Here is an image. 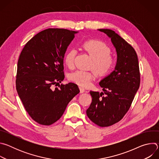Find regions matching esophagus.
<instances>
[{"label": "esophagus", "instance_id": "esophagus-1", "mask_svg": "<svg viewBox=\"0 0 159 159\" xmlns=\"http://www.w3.org/2000/svg\"><path fill=\"white\" fill-rule=\"evenodd\" d=\"M79 89H80V93H83L85 92V89H84L83 87H80Z\"/></svg>", "mask_w": 159, "mask_h": 159}]
</instances>
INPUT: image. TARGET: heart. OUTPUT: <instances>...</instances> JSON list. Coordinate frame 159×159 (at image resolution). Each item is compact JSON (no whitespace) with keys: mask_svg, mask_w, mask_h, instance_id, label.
<instances>
[{"mask_svg":"<svg viewBox=\"0 0 159 159\" xmlns=\"http://www.w3.org/2000/svg\"><path fill=\"white\" fill-rule=\"evenodd\" d=\"M81 47L93 59L90 67L97 75L105 76L114 70L116 63V58L110 54L111 49L104 42L95 39L87 40L82 43ZM76 54V50L72 48L68 50L64 56V63L69 69L74 67ZM93 78V72L80 70L71 73L69 76L70 80L83 87H89Z\"/></svg>","mask_w":159,"mask_h":159,"instance_id":"1","label":"heart"}]
</instances>
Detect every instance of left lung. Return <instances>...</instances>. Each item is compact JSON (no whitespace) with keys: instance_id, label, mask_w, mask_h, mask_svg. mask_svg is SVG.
I'll return each mask as SVG.
<instances>
[{"instance_id":"8db88e82","label":"left lung","mask_w":159,"mask_h":159,"mask_svg":"<svg viewBox=\"0 0 159 159\" xmlns=\"http://www.w3.org/2000/svg\"><path fill=\"white\" fill-rule=\"evenodd\" d=\"M106 34L117 52L115 70L99 85L103 93L90 91L92 102L87 109L88 118L101 127L120 121L129 110L140 84L137 54L134 48L114 31L99 29Z\"/></svg>"}]
</instances>
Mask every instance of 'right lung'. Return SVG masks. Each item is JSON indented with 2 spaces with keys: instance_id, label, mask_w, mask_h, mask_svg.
I'll return each mask as SVG.
<instances>
[{
  "instance_id": "1",
  "label": "right lung",
  "mask_w": 159,
  "mask_h": 159,
  "mask_svg": "<svg viewBox=\"0 0 159 159\" xmlns=\"http://www.w3.org/2000/svg\"><path fill=\"white\" fill-rule=\"evenodd\" d=\"M77 31L49 28L33 36L18 61L16 90L23 106L36 123L51 125L63 115L69 102L80 93L77 84H61L65 78L63 58ZM59 85L58 88L53 86Z\"/></svg>"
}]
</instances>
